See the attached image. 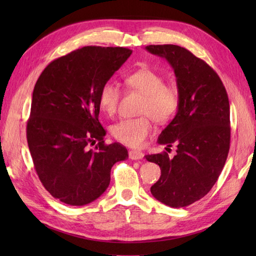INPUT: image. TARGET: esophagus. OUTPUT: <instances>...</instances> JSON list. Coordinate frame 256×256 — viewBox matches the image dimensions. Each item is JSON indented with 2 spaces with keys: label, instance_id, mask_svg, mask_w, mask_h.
I'll return each mask as SVG.
<instances>
[{
  "label": "esophagus",
  "instance_id": "obj_1",
  "mask_svg": "<svg viewBox=\"0 0 256 256\" xmlns=\"http://www.w3.org/2000/svg\"><path fill=\"white\" fill-rule=\"evenodd\" d=\"M128 157L132 160H138L142 158L143 153H142V152H138V150H130L128 152Z\"/></svg>",
  "mask_w": 256,
  "mask_h": 256
}]
</instances>
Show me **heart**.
Returning <instances> with one entry per match:
<instances>
[{"instance_id":"obj_1","label":"heart","mask_w":256,"mask_h":256,"mask_svg":"<svg viewBox=\"0 0 256 256\" xmlns=\"http://www.w3.org/2000/svg\"><path fill=\"white\" fill-rule=\"evenodd\" d=\"M124 82L128 89L143 94L140 106L142 116L124 118L114 124L111 128L113 138L131 148H140L153 131V118L155 121L164 123L170 121L180 104V92L174 84H164V78L150 68L138 69L128 74ZM120 98V88L112 81H106L99 91V106L106 116L116 112Z\"/></svg>"}]
</instances>
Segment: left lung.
I'll return each mask as SVG.
<instances>
[{
  "label": "left lung",
  "mask_w": 256,
  "mask_h": 256,
  "mask_svg": "<svg viewBox=\"0 0 256 256\" xmlns=\"http://www.w3.org/2000/svg\"><path fill=\"white\" fill-rule=\"evenodd\" d=\"M146 50L165 58L176 74L180 104L157 143L175 145L176 155H146L160 167L150 187L166 206L182 208L208 194L224 170L230 150V104L224 84L202 59L177 45H150Z\"/></svg>",
  "instance_id": "8db88e82"
}]
</instances>
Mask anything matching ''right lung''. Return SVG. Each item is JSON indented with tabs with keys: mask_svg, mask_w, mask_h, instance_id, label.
<instances>
[{
	"mask_svg": "<svg viewBox=\"0 0 256 256\" xmlns=\"http://www.w3.org/2000/svg\"><path fill=\"white\" fill-rule=\"evenodd\" d=\"M131 54L123 47H82L52 60L34 86L27 143L42 186L64 204L84 206L99 198L112 166L128 157L123 145L103 140L98 96Z\"/></svg>",
	"mask_w": 256,
	"mask_h": 256,
	"instance_id": "add662e5",
	"label": "right lung"
}]
</instances>
